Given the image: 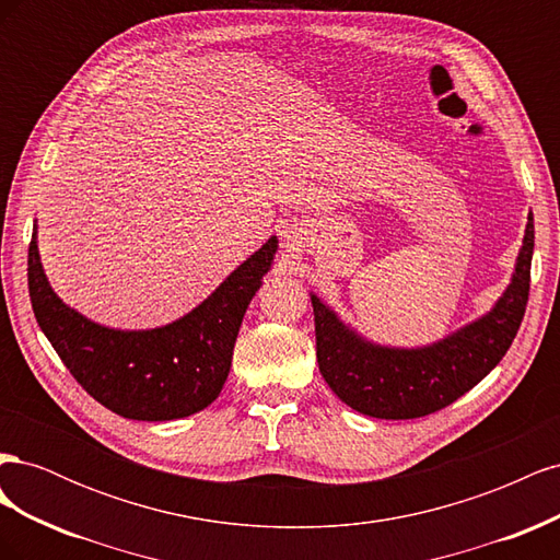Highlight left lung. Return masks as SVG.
I'll return each mask as SVG.
<instances>
[{
  "label": "left lung",
  "instance_id": "obj_1",
  "mask_svg": "<svg viewBox=\"0 0 560 560\" xmlns=\"http://www.w3.org/2000/svg\"><path fill=\"white\" fill-rule=\"evenodd\" d=\"M533 247L530 214L512 282L495 308L425 348L369 343L311 296L322 378L350 409L371 418L409 420L444 409L486 378L510 350L528 303Z\"/></svg>",
  "mask_w": 560,
  "mask_h": 560
}]
</instances>
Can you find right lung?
Wrapping results in <instances>:
<instances>
[{
  "label": "right lung",
  "mask_w": 560,
  "mask_h": 560,
  "mask_svg": "<svg viewBox=\"0 0 560 560\" xmlns=\"http://www.w3.org/2000/svg\"><path fill=\"white\" fill-rule=\"evenodd\" d=\"M276 235L189 315L147 331H121L67 308L50 290L32 233V311L62 364L86 393L130 420H175L210 406L226 383L243 315L273 264Z\"/></svg>",
  "instance_id": "1"
}]
</instances>
